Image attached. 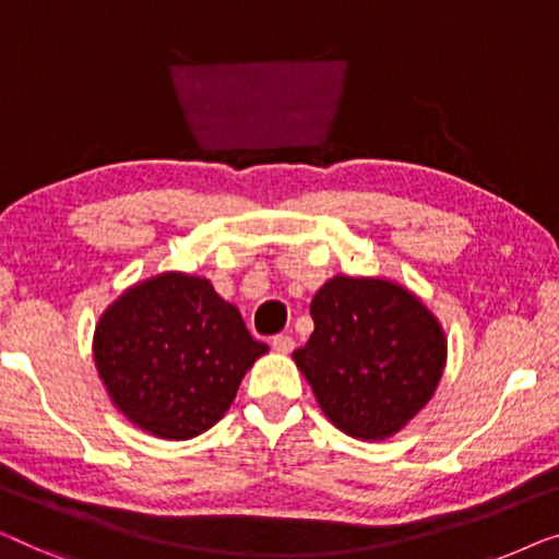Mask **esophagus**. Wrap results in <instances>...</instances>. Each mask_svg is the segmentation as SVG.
Instances as JSON below:
<instances>
[{
  "label": "esophagus",
  "mask_w": 559,
  "mask_h": 559,
  "mask_svg": "<svg viewBox=\"0 0 559 559\" xmlns=\"http://www.w3.org/2000/svg\"><path fill=\"white\" fill-rule=\"evenodd\" d=\"M271 344H273V349L281 352V355H288V352H294V347H296L294 336H290V334H276V336H273Z\"/></svg>",
  "instance_id": "34e87169"
}]
</instances>
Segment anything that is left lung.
I'll use <instances>...</instances> for the list:
<instances>
[{
	"label": "left lung",
	"instance_id": "obj_1",
	"mask_svg": "<svg viewBox=\"0 0 559 559\" xmlns=\"http://www.w3.org/2000/svg\"><path fill=\"white\" fill-rule=\"evenodd\" d=\"M311 319L313 334L294 361L344 433L384 440L430 403L448 344L438 319L405 286L334 276L313 296Z\"/></svg>",
	"mask_w": 559,
	"mask_h": 559
}]
</instances>
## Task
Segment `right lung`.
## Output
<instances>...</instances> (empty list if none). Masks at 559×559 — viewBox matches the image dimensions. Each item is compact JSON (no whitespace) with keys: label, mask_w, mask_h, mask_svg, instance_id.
Instances as JSON below:
<instances>
[{"label":"right lung","mask_w":559,"mask_h":559,"mask_svg":"<svg viewBox=\"0 0 559 559\" xmlns=\"http://www.w3.org/2000/svg\"><path fill=\"white\" fill-rule=\"evenodd\" d=\"M265 352L207 278L177 271L126 288L93 334L111 403L164 440H190L215 426Z\"/></svg>","instance_id":"add662e5"}]
</instances>
